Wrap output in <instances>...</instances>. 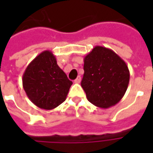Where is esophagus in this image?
Returning <instances> with one entry per match:
<instances>
[{
	"mask_svg": "<svg viewBox=\"0 0 153 153\" xmlns=\"http://www.w3.org/2000/svg\"><path fill=\"white\" fill-rule=\"evenodd\" d=\"M80 81H81V77L80 76H78L77 77V79L75 80H74V83H79Z\"/></svg>",
	"mask_w": 153,
	"mask_h": 153,
	"instance_id": "34e87169",
	"label": "esophagus"
}]
</instances>
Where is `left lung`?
<instances>
[{
    "label": "left lung",
    "mask_w": 153,
    "mask_h": 153,
    "mask_svg": "<svg viewBox=\"0 0 153 153\" xmlns=\"http://www.w3.org/2000/svg\"><path fill=\"white\" fill-rule=\"evenodd\" d=\"M81 86L90 102L101 108L115 106L125 95L129 82L127 65L106 47L96 46L83 59Z\"/></svg>",
    "instance_id": "obj_1"
}]
</instances>
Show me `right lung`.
Instances as JSON below:
<instances>
[{"instance_id":"1","label":"right lung","mask_w":153,"mask_h":153,"mask_svg":"<svg viewBox=\"0 0 153 153\" xmlns=\"http://www.w3.org/2000/svg\"><path fill=\"white\" fill-rule=\"evenodd\" d=\"M22 80L28 98L44 110H52L65 102L73 83L58 66L50 51H44L32 60Z\"/></svg>"}]
</instances>
